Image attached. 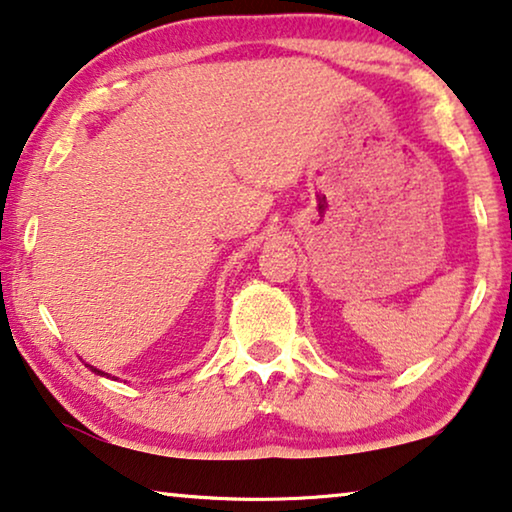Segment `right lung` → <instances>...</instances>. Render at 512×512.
<instances>
[{
  "mask_svg": "<svg viewBox=\"0 0 512 512\" xmlns=\"http://www.w3.org/2000/svg\"><path fill=\"white\" fill-rule=\"evenodd\" d=\"M87 368H89V370H91V372H96V375H101V377H110V375H108V372H103V370H98V368H94V365H89V363H87Z\"/></svg>",
  "mask_w": 512,
  "mask_h": 512,
  "instance_id": "add662e5",
  "label": "right lung"
}]
</instances>
